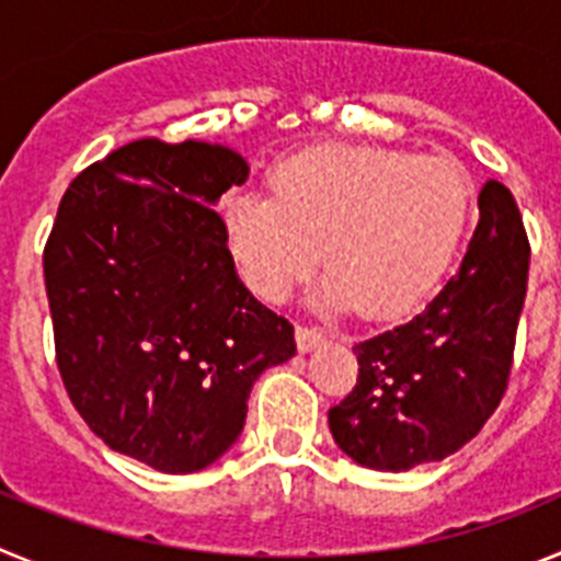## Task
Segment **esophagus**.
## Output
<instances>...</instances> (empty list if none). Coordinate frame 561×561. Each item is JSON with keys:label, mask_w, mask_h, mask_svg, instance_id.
<instances>
[{"label": "esophagus", "mask_w": 561, "mask_h": 561, "mask_svg": "<svg viewBox=\"0 0 561 561\" xmlns=\"http://www.w3.org/2000/svg\"><path fill=\"white\" fill-rule=\"evenodd\" d=\"M323 342V331L309 329V325H297V351L300 354H311Z\"/></svg>", "instance_id": "34e87169"}]
</instances>
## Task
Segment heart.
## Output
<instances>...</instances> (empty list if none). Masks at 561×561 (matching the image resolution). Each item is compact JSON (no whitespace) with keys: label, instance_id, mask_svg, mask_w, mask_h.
I'll return each instance as SVG.
<instances>
[{"label":"heart","instance_id":"heart-1","mask_svg":"<svg viewBox=\"0 0 561 561\" xmlns=\"http://www.w3.org/2000/svg\"><path fill=\"white\" fill-rule=\"evenodd\" d=\"M469 196L466 173L440 157L329 146L277 162L270 196L232 193L221 221L257 297L289 300L323 255L317 304L390 317L419 304L449 264Z\"/></svg>","mask_w":561,"mask_h":561}]
</instances>
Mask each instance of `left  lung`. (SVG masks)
I'll use <instances>...</instances> for the list:
<instances>
[{
  "label": "left lung",
  "instance_id": "obj_1",
  "mask_svg": "<svg viewBox=\"0 0 561 561\" xmlns=\"http://www.w3.org/2000/svg\"><path fill=\"white\" fill-rule=\"evenodd\" d=\"M478 210L458 272L427 309L354 345L359 379L329 410V430L359 466L410 472L444 460L503 399L531 250L503 182L480 187Z\"/></svg>",
  "mask_w": 561,
  "mask_h": 561
}]
</instances>
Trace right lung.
<instances>
[{
	"label": "right lung",
	"mask_w": 561,
	"mask_h": 561,
	"mask_svg": "<svg viewBox=\"0 0 561 561\" xmlns=\"http://www.w3.org/2000/svg\"><path fill=\"white\" fill-rule=\"evenodd\" d=\"M250 165L142 137L72 180L44 250L58 370L98 438L165 474L213 466L295 329L241 284L216 213Z\"/></svg>",
	"instance_id": "obj_1"
}]
</instances>
